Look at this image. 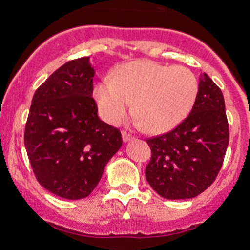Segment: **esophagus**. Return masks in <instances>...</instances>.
<instances>
[{
  "label": "esophagus",
  "mask_w": 250,
  "mask_h": 250,
  "mask_svg": "<svg viewBox=\"0 0 250 250\" xmlns=\"http://www.w3.org/2000/svg\"><path fill=\"white\" fill-rule=\"evenodd\" d=\"M122 137H123V141H128V140H132L133 139L132 135L127 132V131H123V132H122Z\"/></svg>",
  "instance_id": "esophagus-1"
}]
</instances>
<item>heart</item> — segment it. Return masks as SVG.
<instances>
[{
	"instance_id": "b5f03b06",
	"label": "heart",
	"mask_w": 250,
	"mask_h": 250,
	"mask_svg": "<svg viewBox=\"0 0 250 250\" xmlns=\"http://www.w3.org/2000/svg\"><path fill=\"white\" fill-rule=\"evenodd\" d=\"M198 80L189 68L135 61L102 80L94 97L106 121L118 123L132 104V114L146 131L161 133L183 122L193 107Z\"/></svg>"
}]
</instances>
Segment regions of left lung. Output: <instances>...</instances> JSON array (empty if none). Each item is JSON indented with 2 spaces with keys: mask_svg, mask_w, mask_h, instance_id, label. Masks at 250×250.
I'll list each match as a JSON object with an SVG mask.
<instances>
[{
  "mask_svg": "<svg viewBox=\"0 0 250 250\" xmlns=\"http://www.w3.org/2000/svg\"><path fill=\"white\" fill-rule=\"evenodd\" d=\"M229 140L225 98L204 74L189 115L174 129L146 139L152 157L145 178L164 198L196 197L217 178Z\"/></svg>",
  "mask_w": 250,
  "mask_h": 250,
  "instance_id": "8db88e82",
  "label": "left lung"
}]
</instances>
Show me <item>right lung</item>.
Here are the masks:
<instances>
[{"instance_id":"1","label":"right lung","mask_w":250,"mask_h":250,"mask_svg":"<svg viewBox=\"0 0 250 250\" xmlns=\"http://www.w3.org/2000/svg\"><path fill=\"white\" fill-rule=\"evenodd\" d=\"M89 58L68 61L36 89L24 145L37 182L67 200L92 193L122 146L121 131L97 115Z\"/></svg>"}]
</instances>
